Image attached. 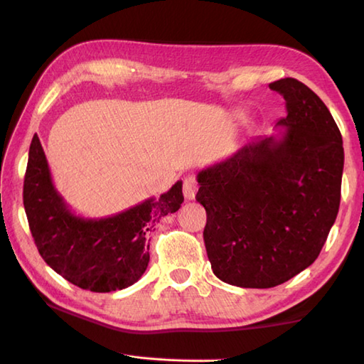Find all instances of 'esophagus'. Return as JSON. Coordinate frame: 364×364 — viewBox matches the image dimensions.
<instances>
[{
    "instance_id": "34e87169",
    "label": "esophagus",
    "mask_w": 364,
    "mask_h": 364,
    "mask_svg": "<svg viewBox=\"0 0 364 364\" xmlns=\"http://www.w3.org/2000/svg\"><path fill=\"white\" fill-rule=\"evenodd\" d=\"M197 189H198V184H197V180L196 176H186L183 180V194H184V198L186 200H194L196 198V194H197Z\"/></svg>"
}]
</instances>
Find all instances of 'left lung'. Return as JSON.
Wrapping results in <instances>:
<instances>
[{
	"label": "left lung",
	"instance_id": "1",
	"mask_svg": "<svg viewBox=\"0 0 364 364\" xmlns=\"http://www.w3.org/2000/svg\"><path fill=\"white\" fill-rule=\"evenodd\" d=\"M269 88L286 99L284 131L197 175L213 273L245 289L276 287L312 265L341 202L344 148L330 110L296 78Z\"/></svg>",
	"mask_w": 364,
	"mask_h": 364
}]
</instances>
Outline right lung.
Returning a JSON list of instances; mask_svg holds the SVG:
<instances>
[{"label":"right lung","instance_id":"obj_1","mask_svg":"<svg viewBox=\"0 0 364 364\" xmlns=\"http://www.w3.org/2000/svg\"><path fill=\"white\" fill-rule=\"evenodd\" d=\"M183 200V181H176L159 198L117 215L77 216L55 188L39 137L31 140L23 183L28 224L41 257L80 289L105 294L137 282L148 267L154 225Z\"/></svg>","mask_w":364,"mask_h":364}]
</instances>
